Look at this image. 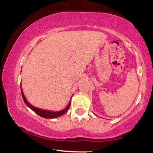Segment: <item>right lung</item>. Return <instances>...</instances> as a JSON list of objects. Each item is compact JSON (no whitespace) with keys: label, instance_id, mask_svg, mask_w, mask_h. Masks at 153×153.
Wrapping results in <instances>:
<instances>
[{"label":"right lung","instance_id":"1","mask_svg":"<svg viewBox=\"0 0 153 153\" xmlns=\"http://www.w3.org/2000/svg\"><path fill=\"white\" fill-rule=\"evenodd\" d=\"M21 91H22V98L23 99H24V103H26V105L28 107H29V108H31V110H33L35 113L36 114H38L39 116H40V117H43V118H46V119H54V118H57V117H61V116L64 114L65 112H67L69 109L70 106H71V101H70L69 103H68V105L67 106V107L65 109L63 110H61V111H47V110H43V109H41V108H36V107L33 106L32 105H31L30 103L27 101V100L25 98V96H24V93H23V91H22V88H21Z\"/></svg>","mask_w":153,"mask_h":153}]
</instances>
